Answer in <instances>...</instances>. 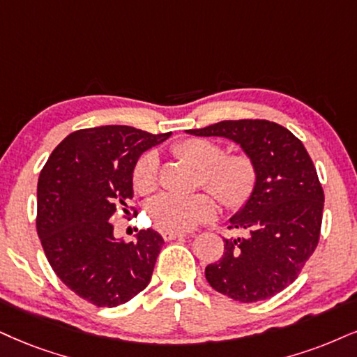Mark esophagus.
Returning a JSON list of instances; mask_svg holds the SVG:
<instances>
[{"instance_id":"obj_1","label":"esophagus","mask_w":357,"mask_h":357,"mask_svg":"<svg viewBox=\"0 0 357 357\" xmlns=\"http://www.w3.org/2000/svg\"><path fill=\"white\" fill-rule=\"evenodd\" d=\"M182 236H185V233H180V231H170V230H164V231H162V238H164L165 241L182 238Z\"/></svg>"}]
</instances>
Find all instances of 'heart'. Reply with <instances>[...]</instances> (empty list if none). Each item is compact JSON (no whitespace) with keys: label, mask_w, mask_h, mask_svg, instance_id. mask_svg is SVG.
Here are the masks:
<instances>
[{"label":"heart","mask_w":357,"mask_h":357,"mask_svg":"<svg viewBox=\"0 0 357 357\" xmlns=\"http://www.w3.org/2000/svg\"><path fill=\"white\" fill-rule=\"evenodd\" d=\"M172 153L200 170V183L227 208H238L258 182V169L246 152L223 153V147L210 139L187 137L172 145ZM158 164L153 153H144L132 169V187L139 195H151L158 185ZM217 206L206 193L178 197L164 193L147 206L155 227L170 231H188L213 218Z\"/></svg>","instance_id":"b5f03b06"}]
</instances>
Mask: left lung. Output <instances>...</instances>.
<instances>
[{
  "label": "left lung",
  "mask_w": 357,
  "mask_h": 357,
  "mask_svg": "<svg viewBox=\"0 0 357 357\" xmlns=\"http://www.w3.org/2000/svg\"><path fill=\"white\" fill-rule=\"evenodd\" d=\"M190 134L240 144L258 169L257 187L230 218L225 252L205 268L210 286L235 301L268 300L298 278L319 243L324 192L305 145L286 127L265 119L222 121Z\"/></svg>",
  "instance_id": "8db88e82"
}]
</instances>
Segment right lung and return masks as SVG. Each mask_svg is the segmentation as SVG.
Here are the masks:
<instances>
[{"label": "right lung", "instance_id": "1", "mask_svg": "<svg viewBox=\"0 0 357 357\" xmlns=\"http://www.w3.org/2000/svg\"><path fill=\"white\" fill-rule=\"evenodd\" d=\"M129 126L73 132L52 151L38 180L36 230L59 280L99 307L124 305L147 288L164 238L140 230L135 241L114 238L109 220L130 217L132 169L145 151L164 142Z\"/></svg>", "mask_w": 357, "mask_h": 357}]
</instances>
